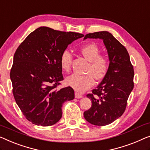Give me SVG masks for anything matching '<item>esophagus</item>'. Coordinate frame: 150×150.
<instances>
[{
  "label": "esophagus",
  "instance_id": "34e87169",
  "mask_svg": "<svg viewBox=\"0 0 150 150\" xmlns=\"http://www.w3.org/2000/svg\"><path fill=\"white\" fill-rule=\"evenodd\" d=\"M75 97H76V98H77V99H80V98H82V95L80 94V93L78 92V91H76V92H75Z\"/></svg>",
  "mask_w": 150,
  "mask_h": 150
}]
</instances>
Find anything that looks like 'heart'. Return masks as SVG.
Instances as JSON below:
<instances>
[{
    "label": "heart",
    "instance_id": "1",
    "mask_svg": "<svg viewBox=\"0 0 150 150\" xmlns=\"http://www.w3.org/2000/svg\"><path fill=\"white\" fill-rule=\"evenodd\" d=\"M100 51L95 44L85 45L80 49V53L89 62L86 68V74H72L67 77L68 85L80 92L88 90L94 84V79L101 80L105 76L108 70V61L105 57L99 55ZM72 62V55L68 50H65L61 55L60 66L65 72H69Z\"/></svg>",
    "mask_w": 150,
    "mask_h": 150
}]
</instances>
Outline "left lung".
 I'll return each mask as SVG.
<instances>
[{"mask_svg":"<svg viewBox=\"0 0 150 150\" xmlns=\"http://www.w3.org/2000/svg\"><path fill=\"white\" fill-rule=\"evenodd\" d=\"M86 38H99L107 49L110 64L105 76L96 89L86 97L92 105L84 112L86 120L93 125H110L123 114L134 87V70L127 49L111 33L102 31L86 34Z\"/></svg>","mask_w":150,"mask_h":150,"instance_id":"1","label":"left lung"}]
</instances>
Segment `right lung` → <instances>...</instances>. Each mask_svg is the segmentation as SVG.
<instances>
[{
	"label": "right lung",
	"instance_id": "1",
	"mask_svg": "<svg viewBox=\"0 0 150 150\" xmlns=\"http://www.w3.org/2000/svg\"><path fill=\"white\" fill-rule=\"evenodd\" d=\"M82 34L40 27L17 49L10 72L13 94L25 118L48 127L62 116V104L74 98L70 86L57 90L64 80L60 57L68 45Z\"/></svg>",
	"mask_w": 150,
	"mask_h": 150
}]
</instances>
